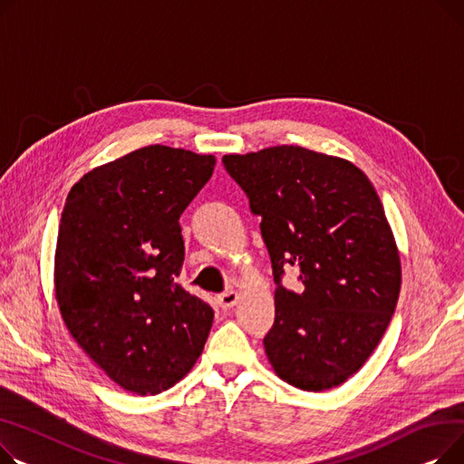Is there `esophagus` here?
<instances>
[{
  "mask_svg": "<svg viewBox=\"0 0 464 464\" xmlns=\"http://www.w3.org/2000/svg\"><path fill=\"white\" fill-rule=\"evenodd\" d=\"M237 299H239V295H237V292H234V290H227V292H223V294H219V297H217V304H219V307L221 309H232L236 304H237Z\"/></svg>",
  "mask_w": 464,
  "mask_h": 464,
  "instance_id": "esophagus-1",
  "label": "esophagus"
}]
</instances>
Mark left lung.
<instances>
[{
    "mask_svg": "<svg viewBox=\"0 0 464 464\" xmlns=\"http://www.w3.org/2000/svg\"><path fill=\"white\" fill-rule=\"evenodd\" d=\"M258 215L276 281V322L264 337L285 382L324 392L358 372L378 346L401 290L399 251L369 178L352 162L299 146L225 155ZM300 271L302 293L282 286Z\"/></svg>",
    "mask_w": 464,
    "mask_h": 464,
    "instance_id": "1",
    "label": "left lung"
}]
</instances>
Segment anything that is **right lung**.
<instances>
[{
	"label": "right lung",
	"mask_w": 464,
	"mask_h": 464,
	"mask_svg": "<svg viewBox=\"0 0 464 464\" xmlns=\"http://www.w3.org/2000/svg\"><path fill=\"white\" fill-rule=\"evenodd\" d=\"M215 157L148 146L72 185L58 232L53 285L67 330L116 384L159 393L204 350L213 309L178 283L179 217Z\"/></svg>",
	"instance_id": "right-lung-1"
}]
</instances>
